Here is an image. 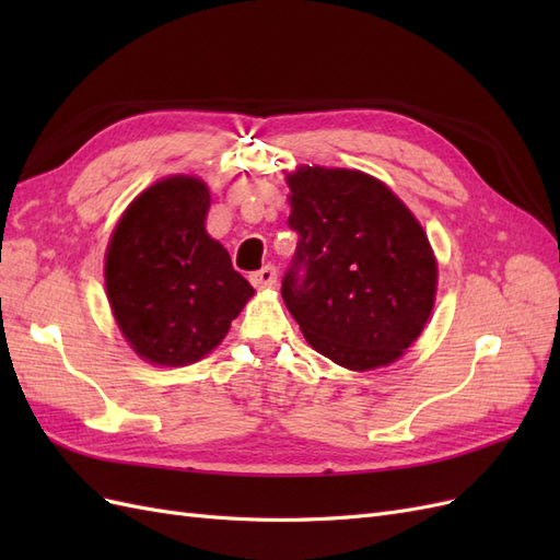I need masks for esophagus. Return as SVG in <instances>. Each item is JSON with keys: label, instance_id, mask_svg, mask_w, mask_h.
Here are the masks:
<instances>
[{"label": "esophagus", "instance_id": "esophagus-1", "mask_svg": "<svg viewBox=\"0 0 560 560\" xmlns=\"http://www.w3.org/2000/svg\"><path fill=\"white\" fill-rule=\"evenodd\" d=\"M249 282L254 287H259V290H266V287H273L278 282V270L276 266H264L259 270H254V273L249 276Z\"/></svg>", "mask_w": 560, "mask_h": 560}]
</instances>
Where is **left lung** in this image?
I'll use <instances>...</instances> for the list:
<instances>
[{"mask_svg": "<svg viewBox=\"0 0 560 560\" xmlns=\"http://www.w3.org/2000/svg\"><path fill=\"white\" fill-rule=\"evenodd\" d=\"M299 233L282 299L306 341L352 371L393 364L434 308L425 231L387 186L360 171L301 165L287 177Z\"/></svg>", "mask_w": 560, "mask_h": 560, "instance_id": "8db88e82", "label": "left lung"}]
</instances>
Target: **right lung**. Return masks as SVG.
Listing matches in <instances>:
<instances>
[{"mask_svg":"<svg viewBox=\"0 0 560 560\" xmlns=\"http://www.w3.org/2000/svg\"><path fill=\"white\" fill-rule=\"evenodd\" d=\"M210 191L175 175L135 198L112 233L105 284L116 325L142 360L186 366L212 352L252 299L206 231Z\"/></svg>","mask_w":560,"mask_h":560,"instance_id":"1","label":"right lung"}]
</instances>
